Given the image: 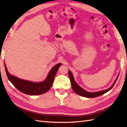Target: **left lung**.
I'll list each match as a JSON object with an SVG mask.
<instances>
[{
  "label": "left lung",
  "mask_w": 127,
  "mask_h": 127,
  "mask_svg": "<svg viewBox=\"0 0 127 127\" xmlns=\"http://www.w3.org/2000/svg\"><path fill=\"white\" fill-rule=\"evenodd\" d=\"M68 74H69V77L70 79L72 90L75 92V93H76L77 94H78L79 95L82 96H84L85 97H90V98H93V97L99 96H101L104 94H105V93H106V92L109 91L111 89H112V87L114 85L115 83H116V82H117V79L119 75V74L118 76H117L116 79L115 80L114 83L112 84V85L111 86L110 88H109L108 89H106L105 90L102 91L93 92V93H92V92H88L85 91V90H84L83 88H82L81 87H80L78 84H77V83L75 81L74 77H73L72 73L70 70H68Z\"/></svg>",
  "instance_id": "1"
}]
</instances>
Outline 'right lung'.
<instances>
[{
	"label": "right lung",
	"mask_w": 127,
	"mask_h": 127,
	"mask_svg": "<svg viewBox=\"0 0 127 127\" xmlns=\"http://www.w3.org/2000/svg\"><path fill=\"white\" fill-rule=\"evenodd\" d=\"M5 64V68L6 75L9 81L17 89L23 93L30 95H37L44 94L48 92L51 87L56 73L61 66V63L58 64L53 67L49 71L47 77L43 82L34 83L24 79L18 78L13 75H10Z\"/></svg>",
	"instance_id": "right-lung-1"
}]
</instances>
